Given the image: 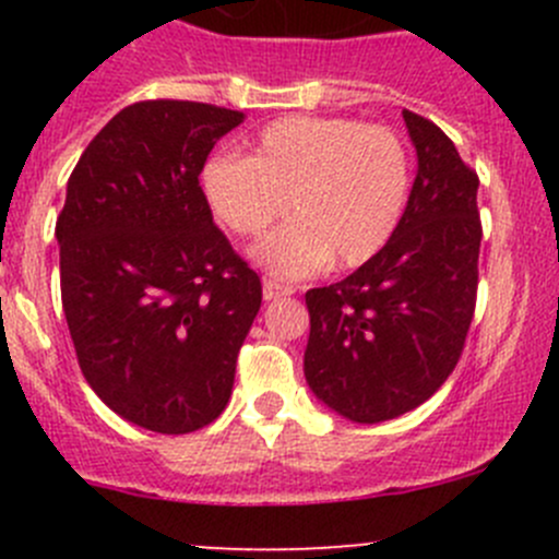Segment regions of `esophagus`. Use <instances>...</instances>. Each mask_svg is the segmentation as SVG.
Listing matches in <instances>:
<instances>
[{
    "instance_id": "obj_1",
    "label": "esophagus",
    "mask_w": 559,
    "mask_h": 559,
    "mask_svg": "<svg viewBox=\"0 0 559 559\" xmlns=\"http://www.w3.org/2000/svg\"><path fill=\"white\" fill-rule=\"evenodd\" d=\"M286 295H295V289L286 284H278V281H273V278H264V284H262L264 300L270 302V300H278V297H286Z\"/></svg>"
}]
</instances>
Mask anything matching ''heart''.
I'll return each instance as SVG.
<instances>
[{"instance_id": "b5f03b06", "label": "heart", "mask_w": 559, "mask_h": 559, "mask_svg": "<svg viewBox=\"0 0 559 559\" xmlns=\"http://www.w3.org/2000/svg\"><path fill=\"white\" fill-rule=\"evenodd\" d=\"M403 140L354 118L289 116L267 123L251 156H213L202 194L218 224L259 238L292 207L295 218L251 251L278 278H302L335 257L359 267L389 243L408 202Z\"/></svg>"}]
</instances>
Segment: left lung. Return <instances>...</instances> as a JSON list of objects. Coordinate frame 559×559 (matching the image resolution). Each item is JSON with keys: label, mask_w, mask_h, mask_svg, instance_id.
I'll return each mask as SVG.
<instances>
[{"label": "left lung", "mask_w": 559, "mask_h": 559, "mask_svg": "<svg viewBox=\"0 0 559 559\" xmlns=\"http://www.w3.org/2000/svg\"><path fill=\"white\" fill-rule=\"evenodd\" d=\"M403 121L416 178L397 229L348 278L306 295V381L357 425L430 400L454 370L476 308L478 178L436 123L411 110Z\"/></svg>", "instance_id": "left-lung-1"}]
</instances>
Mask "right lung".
I'll return each instance as SVG.
<instances>
[{
	"instance_id": "obj_1",
	"label": "right lung",
	"mask_w": 559,
	"mask_h": 559,
	"mask_svg": "<svg viewBox=\"0 0 559 559\" xmlns=\"http://www.w3.org/2000/svg\"><path fill=\"white\" fill-rule=\"evenodd\" d=\"M227 107H123L88 143L56 222L61 306L88 386L143 430L183 436L229 403L262 306L259 275L213 224L200 186Z\"/></svg>"
}]
</instances>
